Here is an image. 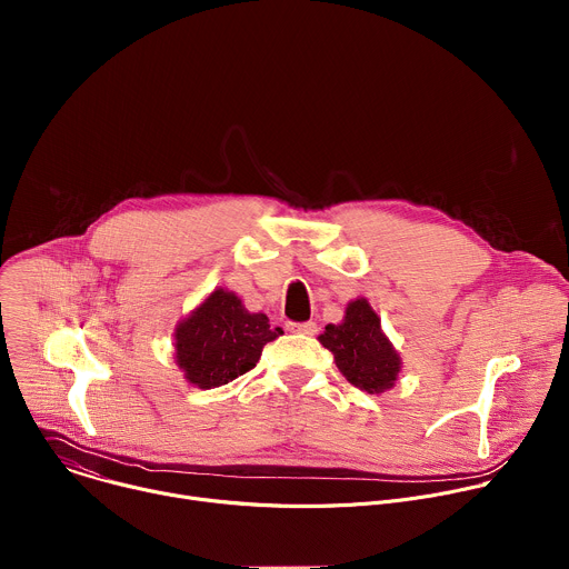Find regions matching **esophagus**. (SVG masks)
Returning <instances> with one entry per match:
<instances>
[{
    "label": "esophagus",
    "mask_w": 569,
    "mask_h": 569,
    "mask_svg": "<svg viewBox=\"0 0 569 569\" xmlns=\"http://www.w3.org/2000/svg\"><path fill=\"white\" fill-rule=\"evenodd\" d=\"M288 329H290L292 333L315 336V333H317V323H315V321H303V323H295V321H290V323H288Z\"/></svg>",
    "instance_id": "1"
}]
</instances>
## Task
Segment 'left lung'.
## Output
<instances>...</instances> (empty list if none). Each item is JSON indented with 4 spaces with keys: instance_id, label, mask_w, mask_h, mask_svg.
Masks as SVG:
<instances>
[{
    "instance_id": "obj_1",
    "label": "left lung",
    "mask_w": 569,
    "mask_h": 569,
    "mask_svg": "<svg viewBox=\"0 0 569 569\" xmlns=\"http://www.w3.org/2000/svg\"><path fill=\"white\" fill-rule=\"evenodd\" d=\"M317 340L333 353L340 373L353 387L367 393H382L396 385L402 360L385 336L369 299L349 301L345 319L329 323Z\"/></svg>"
}]
</instances>
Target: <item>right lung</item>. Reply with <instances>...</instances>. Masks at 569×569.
I'll return each mask as SVG.
<instances>
[{"instance_id": "right-lung-1", "label": "right lung", "mask_w": 569, "mask_h": 569, "mask_svg": "<svg viewBox=\"0 0 569 569\" xmlns=\"http://www.w3.org/2000/svg\"><path fill=\"white\" fill-rule=\"evenodd\" d=\"M283 336L268 315L250 312L231 290L216 288L173 333L176 365L184 380L200 389H213L254 369L263 347Z\"/></svg>"}]
</instances>
